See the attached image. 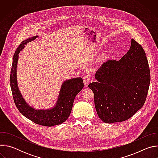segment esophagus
I'll return each instance as SVG.
<instances>
[{
  "label": "esophagus",
  "mask_w": 158,
  "mask_h": 158,
  "mask_svg": "<svg viewBox=\"0 0 158 158\" xmlns=\"http://www.w3.org/2000/svg\"><path fill=\"white\" fill-rule=\"evenodd\" d=\"M90 79H91V78H90V76L89 75L85 74V75L84 76V77H83V81H84V85L85 86L88 85V84H89V83L90 82Z\"/></svg>",
  "instance_id": "1"
}]
</instances>
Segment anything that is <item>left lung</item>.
Here are the masks:
<instances>
[{
  "label": "left lung",
  "mask_w": 158,
  "mask_h": 158,
  "mask_svg": "<svg viewBox=\"0 0 158 158\" xmlns=\"http://www.w3.org/2000/svg\"><path fill=\"white\" fill-rule=\"evenodd\" d=\"M95 77L97 81L88 87L94 93L99 118L112 123L131 118L143 106L151 80L148 61L141 45L131 39L127 52L118 61L104 62Z\"/></svg>",
  "instance_id": "left-lung-1"
}]
</instances>
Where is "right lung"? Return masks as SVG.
Segmentation results:
<instances>
[{"instance_id": "right-lung-1", "label": "right lung", "mask_w": 158, "mask_h": 158, "mask_svg": "<svg viewBox=\"0 0 158 158\" xmlns=\"http://www.w3.org/2000/svg\"><path fill=\"white\" fill-rule=\"evenodd\" d=\"M37 36L29 38L21 42L13 56L12 65L10 71V84L14 103L20 113L35 124L44 126H52L60 124L70 116L73 102L76 95L84 87L81 77L65 81L61 87L57 102L55 107L48 110H36L30 107L24 101L17 86L16 68L18 54L24 48L25 44L36 39Z\"/></svg>"}]
</instances>
